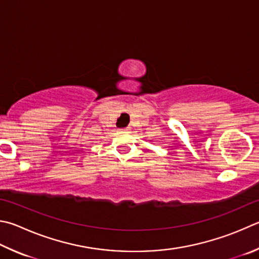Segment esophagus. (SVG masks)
<instances>
[{"instance_id":"34e87169","label":"esophagus","mask_w":259,"mask_h":259,"mask_svg":"<svg viewBox=\"0 0 259 259\" xmlns=\"http://www.w3.org/2000/svg\"><path fill=\"white\" fill-rule=\"evenodd\" d=\"M121 130H125V131H126V130H128V128H122Z\"/></svg>"}]
</instances>
